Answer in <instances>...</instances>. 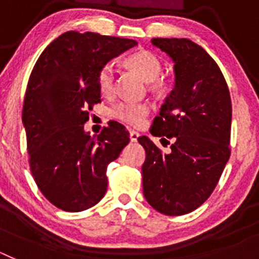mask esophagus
<instances>
[{
	"label": "esophagus",
	"mask_w": 259,
	"mask_h": 259,
	"mask_svg": "<svg viewBox=\"0 0 259 259\" xmlns=\"http://www.w3.org/2000/svg\"><path fill=\"white\" fill-rule=\"evenodd\" d=\"M139 136H140V134L136 131H130V139H131L132 143H136L137 139H139Z\"/></svg>",
	"instance_id": "1"
}]
</instances>
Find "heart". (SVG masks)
Returning <instances> with one entry per match:
<instances>
[{"instance_id":"obj_1","label":"heart","mask_w":259,"mask_h":259,"mask_svg":"<svg viewBox=\"0 0 259 259\" xmlns=\"http://www.w3.org/2000/svg\"><path fill=\"white\" fill-rule=\"evenodd\" d=\"M128 66L135 70L146 81H152V88L161 89L164 81L159 77L162 72V63L153 53L137 52L127 58ZM116 70L113 63H106L98 72V88L104 96H111L115 91ZM150 107L146 104L123 101L116 104L111 110V114L115 119L130 125H141L149 115Z\"/></svg>"}]
</instances>
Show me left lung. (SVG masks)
<instances>
[{"instance_id": "8db88e82", "label": "left lung", "mask_w": 259, "mask_h": 259, "mask_svg": "<svg viewBox=\"0 0 259 259\" xmlns=\"http://www.w3.org/2000/svg\"><path fill=\"white\" fill-rule=\"evenodd\" d=\"M174 62L175 87L150 130L172 139L168 154L140 136L146 153L144 196L164 215H184L201 206L217 187L230 159V91L214 59L188 38H153Z\"/></svg>"}]
</instances>
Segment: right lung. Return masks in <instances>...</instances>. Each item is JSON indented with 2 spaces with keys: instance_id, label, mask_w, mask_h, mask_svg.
Here are the masks:
<instances>
[{
  "instance_id": "right-lung-1",
  "label": "right lung",
  "mask_w": 259,
  "mask_h": 259,
  "mask_svg": "<svg viewBox=\"0 0 259 259\" xmlns=\"http://www.w3.org/2000/svg\"><path fill=\"white\" fill-rule=\"evenodd\" d=\"M137 42L68 31L41 53L27 84L22 120L29 167L48 201L65 211L95 206L107 189L106 170L125 145V127L110 120L101 134L84 131L88 110L101 102L98 72Z\"/></svg>"
}]
</instances>
